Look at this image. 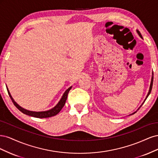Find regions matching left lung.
<instances>
[{"label":"left lung","mask_w":158,"mask_h":158,"mask_svg":"<svg viewBox=\"0 0 158 158\" xmlns=\"http://www.w3.org/2000/svg\"><path fill=\"white\" fill-rule=\"evenodd\" d=\"M136 32H137V33H138V35H139L141 38H142V35H141V33H140V32L139 31H138V30H136ZM153 80H154V74H153L152 73V80H151V83H150V89H149V92H148V94H147V95H146V99H144V102H143V103H144V102L146 101V99H147V98L148 97V95H150V94L151 93V91H152V85H153ZM142 103V104H143ZM142 104L141 105V106H140V107L139 108H138V109H139L140 108V107L142 106ZM138 110H137V111H138ZM136 111H135V112H134V113H132V114H129V115H131V114H135V113H136Z\"/></svg>","instance_id":"left-lung-1"}]
</instances>
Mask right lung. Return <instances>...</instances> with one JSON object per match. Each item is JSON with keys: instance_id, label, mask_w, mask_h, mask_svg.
<instances>
[{"instance_id": "add662e5", "label": "right lung", "mask_w": 158, "mask_h": 158, "mask_svg": "<svg viewBox=\"0 0 158 158\" xmlns=\"http://www.w3.org/2000/svg\"><path fill=\"white\" fill-rule=\"evenodd\" d=\"M72 87L73 86H70V88H69L65 91L63 95V96H62L61 99H60V101L58 102V103H57L54 107H52V109H51L49 110H47V111H30V110H27L24 108L22 107L21 106H19V105L15 101H14V99L12 97V95H11L10 92H9L7 86H6V88L8 90V93L9 94V96H10V99H12V101L13 103L14 104V106H15L19 110H20L22 113H23L25 114H27V115H30V116L36 117V118H47V117H51L55 116L56 114H57L60 111L62 108H63L64 106L65 102L66 101V99H67L68 94L69 92V91L71 89Z\"/></svg>"}]
</instances>
